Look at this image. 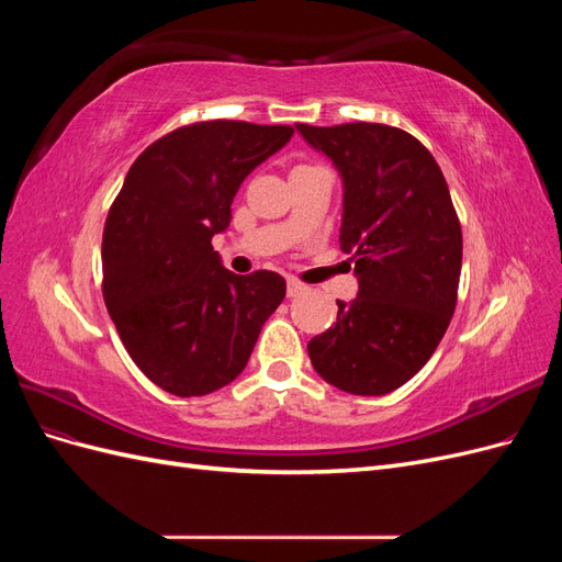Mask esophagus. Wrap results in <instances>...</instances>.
Here are the masks:
<instances>
[{
  "instance_id": "34e87169",
  "label": "esophagus",
  "mask_w": 562,
  "mask_h": 562,
  "mask_svg": "<svg viewBox=\"0 0 562 562\" xmlns=\"http://www.w3.org/2000/svg\"><path fill=\"white\" fill-rule=\"evenodd\" d=\"M304 291H307V285H302V283L295 281V279H288V285H285L288 297H297V295H302Z\"/></svg>"
}]
</instances>
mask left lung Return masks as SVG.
Segmentation results:
<instances>
[{"label":"left lung","instance_id":"1","mask_svg":"<svg viewBox=\"0 0 562 562\" xmlns=\"http://www.w3.org/2000/svg\"><path fill=\"white\" fill-rule=\"evenodd\" d=\"M342 176L339 246L359 295L337 300V323L310 339L314 370L356 396L411 380L443 339L462 271V227L431 151L386 124H295Z\"/></svg>","mask_w":562,"mask_h":562}]
</instances>
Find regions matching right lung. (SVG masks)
Listing matches in <instances>:
<instances>
[{"label": "right lung", "instance_id": "1", "mask_svg": "<svg viewBox=\"0 0 562 562\" xmlns=\"http://www.w3.org/2000/svg\"><path fill=\"white\" fill-rule=\"evenodd\" d=\"M291 126L232 119L176 128L133 161L105 220L103 297L145 375L180 398L241 375L285 297L277 271L232 274L211 239L241 182L291 140Z\"/></svg>", "mask_w": 562, "mask_h": 562}]
</instances>
